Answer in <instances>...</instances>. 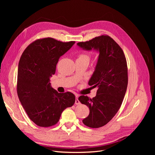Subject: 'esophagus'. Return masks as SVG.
Wrapping results in <instances>:
<instances>
[{"label":"esophagus","mask_w":155,"mask_h":155,"mask_svg":"<svg viewBox=\"0 0 155 155\" xmlns=\"http://www.w3.org/2000/svg\"><path fill=\"white\" fill-rule=\"evenodd\" d=\"M78 95H76V99H75V104H76V105H79V104H80V101H78Z\"/></svg>","instance_id":"34e87169"}]
</instances>
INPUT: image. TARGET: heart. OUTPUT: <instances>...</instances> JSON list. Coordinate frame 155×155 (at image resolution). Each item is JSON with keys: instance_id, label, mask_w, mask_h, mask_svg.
I'll list each match as a JSON object with an SVG mask.
<instances>
[{"instance_id": "heart-1", "label": "heart", "mask_w": 155, "mask_h": 155, "mask_svg": "<svg viewBox=\"0 0 155 155\" xmlns=\"http://www.w3.org/2000/svg\"><path fill=\"white\" fill-rule=\"evenodd\" d=\"M78 59H87L89 61V60H90V56L86 53H81L78 55Z\"/></svg>"}]
</instances>
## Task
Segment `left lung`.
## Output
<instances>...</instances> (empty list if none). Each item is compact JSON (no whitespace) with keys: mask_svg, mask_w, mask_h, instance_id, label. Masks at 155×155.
Wrapping results in <instances>:
<instances>
[{"mask_svg":"<svg viewBox=\"0 0 155 155\" xmlns=\"http://www.w3.org/2000/svg\"><path fill=\"white\" fill-rule=\"evenodd\" d=\"M77 45L87 50L99 51L95 70L88 85L98 87L92 99L81 95L79 101L87 105L90 113L83 123L91 128L107 124L116 115L127 90V66L124 53L119 45L108 35H101Z\"/></svg>","mask_w":155,"mask_h":155,"instance_id":"obj_1","label":"left lung"}]
</instances>
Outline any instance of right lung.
I'll list each match as a JSON object with an SVG mask.
<instances>
[{
    "instance_id": "add662e5",
    "label": "right lung",
    "mask_w": 155,
    "mask_h": 155,
    "mask_svg": "<svg viewBox=\"0 0 155 155\" xmlns=\"http://www.w3.org/2000/svg\"><path fill=\"white\" fill-rule=\"evenodd\" d=\"M75 43L62 42L52 38L38 39L31 43L21 56L18 95L29 119L38 126L55 125L62 112L75 102L74 94L58 93L50 82L60 56Z\"/></svg>"
}]
</instances>
